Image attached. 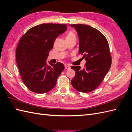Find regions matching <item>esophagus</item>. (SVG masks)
<instances>
[{"mask_svg": "<svg viewBox=\"0 0 132 132\" xmlns=\"http://www.w3.org/2000/svg\"><path fill=\"white\" fill-rule=\"evenodd\" d=\"M65 68L66 69H69L70 68V67L69 65H65Z\"/></svg>", "mask_w": 132, "mask_h": 132, "instance_id": "1", "label": "esophagus"}]
</instances>
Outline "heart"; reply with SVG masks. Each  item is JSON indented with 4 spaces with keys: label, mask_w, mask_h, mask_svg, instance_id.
Masks as SVG:
<instances>
[{
    "label": "heart",
    "mask_w": 132,
    "mask_h": 132,
    "mask_svg": "<svg viewBox=\"0 0 132 132\" xmlns=\"http://www.w3.org/2000/svg\"><path fill=\"white\" fill-rule=\"evenodd\" d=\"M75 37L74 33L72 32H69L66 38H70V37Z\"/></svg>",
    "instance_id": "obj_1"
}]
</instances>
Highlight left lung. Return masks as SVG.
I'll list each match as a JSON object with an SVG mask.
<instances>
[{
  "label": "left lung",
  "instance_id": "1",
  "mask_svg": "<svg viewBox=\"0 0 132 132\" xmlns=\"http://www.w3.org/2000/svg\"><path fill=\"white\" fill-rule=\"evenodd\" d=\"M74 27L79 37V53L86 61L85 67L72 66L75 75L71 83L75 89L89 93L100 85L111 65L110 48L107 39L98 30L81 23L70 25Z\"/></svg>",
  "mask_w": 132,
  "mask_h": 132
}]
</instances>
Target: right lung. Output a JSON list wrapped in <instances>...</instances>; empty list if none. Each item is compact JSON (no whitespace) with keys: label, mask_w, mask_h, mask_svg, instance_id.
Instances as JSON below:
<instances>
[{"label":"right lung","mask_w":132,"mask_h":132,"mask_svg":"<svg viewBox=\"0 0 132 132\" xmlns=\"http://www.w3.org/2000/svg\"><path fill=\"white\" fill-rule=\"evenodd\" d=\"M66 25L43 23L28 30L20 40L16 51L18 68L23 83L31 91L44 94L52 89L64 69L63 64H47L50 51Z\"/></svg>","instance_id":"right-lung-1"}]
</instances>
